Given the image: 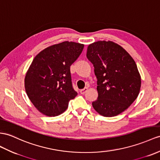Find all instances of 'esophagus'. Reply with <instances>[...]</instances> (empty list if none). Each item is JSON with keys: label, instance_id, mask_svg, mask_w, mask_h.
Returning a JSON list of instances; mask_svg holds the SVG:
<instances>
[{"label": "esophagus", "instance_id": "obj_1", "mask_svg": "<svg viewBox=\"0 0 160 160\" xmlns=\"http://www.w3.org/2000/svg\"><path fill=\"white\" fill-rule=\"evenodd\" d=\"M87 91H88V88H85L83 89H81L80 93H81V94H84V93H85V92H86Z\"/></svg>", "mask_w": 160, "mask_h": 160}]
</instances>
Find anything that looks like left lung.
Returning <instances> with one entry per match:
<instances>
[{"label":"left lung","mask_w":160,"mask_h":160,"mask_svg":"<svg viewBox=\"0 0 160 160\" xmlns=\"http://www.w3.org/2000/svg\"><path fill=\"white\" fill-rule=\"evenodd\" d=\"M86 56L94 67L98 85L93 108L104 117L122 113L141 89V78L135 61L122 46L111 41L89 45Z\"/></svg>","instance_id":"left-lung-1"}]
</instances>
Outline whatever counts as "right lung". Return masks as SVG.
<instances>
[{
    "mask_svg": "<svg viewBox=\"0 0 160 160\" xmlns=\"http://www.w3.org/2000/svg\"><path fill=\"white\" fill-rule=\"evenodd\" d=\"M83 44L64 41L45 48L35 56L26 74V92L35 108L49 117L67 109L74 90L70 67L82 52Z\"/></svg>",
    "mask_w": 160,
    "mask_h": 160,
    "instance_id": "add662e5",
    "label": "right lung"
}]
</instances>
